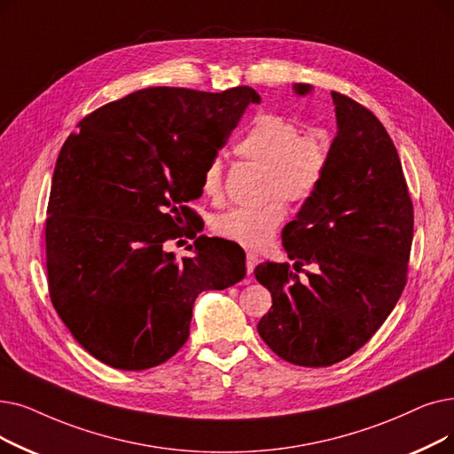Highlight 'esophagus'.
<instances>
[{
	"instance_id": "34e87169",
	"label": "esophagus",
	"mask_w": 454,
	"mask_h": 454,
	"mask_svg": "<svg viewBox=\"0 0 454 454\" xmlns=\"http://www.w3.org/2000/svg\"><path fill=\"white\" fill-rule=\"evenodd\" d=\"M255 265H258V255L248 252V254H247V274H248V276L254 272V267H255Z\"/></svg>"
}]
</instances>
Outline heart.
<instances>
[{
    "mask_svg": "<svg viewBox=\"0 0 454 454\" xmlns=\"http://www.w3.org/2000/svg\"><path fill=\"white\" fill-rule=\"evenodd\" d=\"M235 152L267 168V199L280 195L286 202L304 204L319 189L330 161V141L317 129L304 131L291 118L276 113H258ZM202 192L211 200L223 196V165L211 160L202 172ZM286 219V206L272 200L262 207H233L216 216L215 231L221 238L250 250L272 243Z\"/></svg>",
    "mask_w": 454,
    "mask_h": 454,
    "instance_id": "obj_1",
    "label": "heart"
}]
</instances>
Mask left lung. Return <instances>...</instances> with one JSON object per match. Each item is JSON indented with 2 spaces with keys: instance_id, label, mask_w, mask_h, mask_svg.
<instances>
[{
  "instance_id": "obj_1",
  "label": "left lung",
  "mask_w": 454,
  "mask_h": 454,
  "mask_svg": "<svg viewBox=\"0 0 454 454\" xmlns=\"http://www.w3.org/2000/svg\"><path fill=\"white\" fill-rule=\"evenodd\" d=\"M332 100L338 133L325 178L282 231L294 270H318L306 283L289 263L254 270L272 297L258 323L262 340L302 367L338 364L374 336L401 299L413 239V206L386 128L352 98L332 90Z\"/></svg>"
}]
</instances>
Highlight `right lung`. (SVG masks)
<instances>
[{
	"instance_id": "obj_1",
	"label": "right lung",
	"mask_w": 454,
	"mask_h": 454,
	"mask_svg": "<svg viewBox=\"0 0 454 454\" xmlns=\"http://www.w3.org/2000/svg\"><path fill=\"white\" fill-rule=\"evenodd\" d=\"M260 102L250 87H150L92 111L65 141L48 202V289L96 360L124 371L167 362L189 338L194 299L245 278L224 239L196 230L182 260L167 243L189 238L204 167Z\"/></svg>"
}]
</instances>
